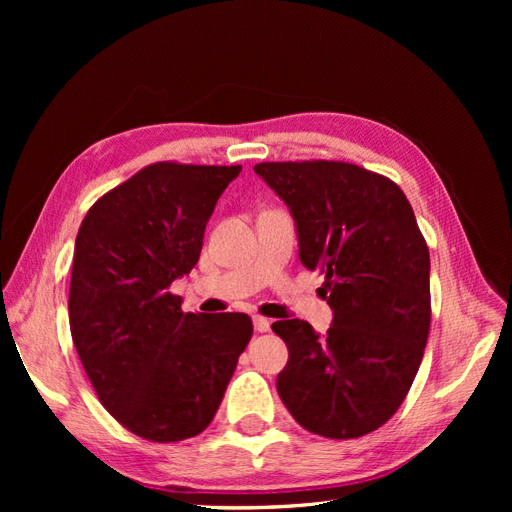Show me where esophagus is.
I'll use <instances>...</instances> for the list:
<instances>
[{"label": "esophagus", "instance_id": "esophagus-1", "mask_svg": "<svg viewBox=\"0 0 512 512\" xmlns=\"http://www.w3.org/2000/svg\"><path fill=\"white\" fill-rule=\"evenodd\" d=\"M254 329L258 333H267L271 329V322L267 318H262V316H254Z\"/></svg>", "mask_w": 512, "mask_h": 512}]
</instances>
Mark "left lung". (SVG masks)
Returning a JSON list of instances; mask_svg holds the SVG:
<instances>
[{
    "instance_id": "left-lung-1",
    "label": "left lung",
    "mask_w": 512,
    "mask_h": 512,
    "mask_svg": "<svg viewBox=\"0 0 512 512\" xmlns=\"http://www.w3.org/2000/svg\"><path fill=\"white\" fill-rule=\"evenodd\" d=\"M284 198L299 256L324 275L327 335L277 320L288 346L277 393L303 429L331 440L376 431L404 404L431 324L429 250L406 194L389 177L335 160L260 162Z\"/></svg>"
}]
</instances>
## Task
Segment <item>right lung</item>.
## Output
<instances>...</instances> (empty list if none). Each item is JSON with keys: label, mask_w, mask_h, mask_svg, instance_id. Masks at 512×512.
Returning <instances> with one entry per match:
<instances>
[{"label": "right lung", "mask_w": 512, "mask_h": 512, "mask_svg": "<svg viewBox=\"0 0 512 512\" xmlns=\"http://www.w3.org/2000/svg\"><path fill=\"white\" fill-rule=\"evenodd\" d=\"M241 166L156 162L100 196L79 228L70 333L100 404L149 442L213 421L254 327L247 314H183L170 292Z\"/></svg>", "instance_id": "1"}]
</instances>
